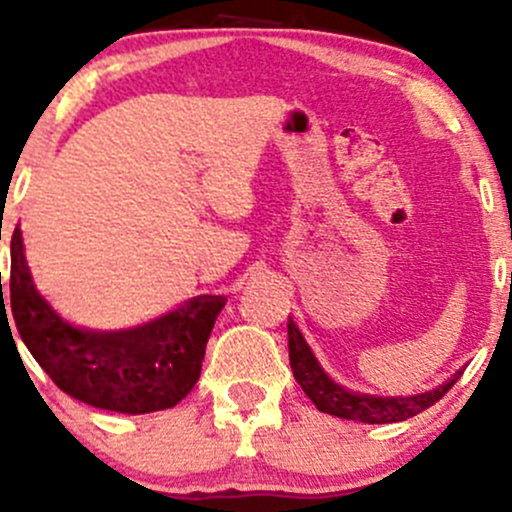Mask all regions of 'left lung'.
<instances>
[{
  "mask_svg": "<svg viewBox=\"0 0 512 512\" xmlns=\"http://www.w3.org/2000/svg\"><path fill=\"white\" fill-rule=\"evenodd\" d=\"M287 337H289V366L294 371V379L302 386L304 394L312 399L322 414H332L347 421H361V423H399L406 418L421 414L428 406L436 404L458 379L463 371H456L448 381L441 386L423 394H409V396H376L364 394V391H352L347 386L337 384L332 376L324 371L319 359L309 349L307 339L302 337L297 324L289 319L287 322Z\"/></svg>",
  "mask_w": 512,
  "mask_h": 512,
  "instance_id": "8db88e82",
  "label": "left lung"
}]
</instances>
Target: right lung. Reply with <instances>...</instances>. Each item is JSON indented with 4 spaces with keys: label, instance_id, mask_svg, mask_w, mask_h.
<instances>
[{
    "label": "right lung",
    "instance_id": "right-lung-1",
    "mask_svg": "<svg viewBox=\"0 0 512 512\" xmlns=\"http://www.w3.org/2000/svg\"><path fill=\"white\" fill-rule=\"evenodd\" d=\"M7 299L24 347L64 394L131 416L173 409L190 394L200 379L215 319L227 302L223 294H198L131 329L76 327L36 289L19 227L12 235ZM0 317H7L4 292Z\"/></svg>",
    "mask_w": 512,
    "mask_h": 512
}]
</instances>
